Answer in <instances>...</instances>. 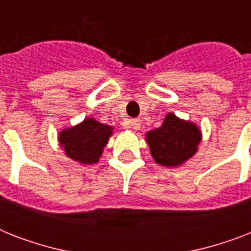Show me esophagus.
Segmentation results:
<instances>
[{"mask_svg":"<svg viewBox=\"0 0 251 251\" xmlns=\"http://www.w3.org/2000/svg\"><path fill=\"white\" fill-rule=\"evenodd\" d=\"M129 125L131 126L134 130H139V127H141V121H139V120H130Z\"/></svg>","mask_w":251,"mask_h":251,"instance_id":"obj_1","label":"esophagus"}]
</instances>
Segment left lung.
<instances>
[{"instance_id":"left-lung-1","label":"left lung","mask_w":251,"mask_h":251,"mask_svg":"<svg viewBox=\"0 0 251 251\" xmlns=\"http://www.w3.org/2000/svg\"><path fill=\"white\" fill-rule=\"evenodd\" d=\"M147 143L157 164L177 167L197 152L201 131L194 124L168 114L160 127L147 133Z\"/></svg>"}]
</instances>
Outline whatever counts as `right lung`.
I'll return each instance as SVG.
<instances>
[{
    "label": "right lung",
    "mask_w": 251,
    "mask_h": 251,
    "mask_svg": "<svg viewBox=\"0 0 251 251\" xmlns=\"http://www.w3.org/2000/svg\"><path fill=\"white\" fill-rule=\"evenodd\" d=\"M110 134V126L94 118H86L79 125L64 130L60 134V143L70 159L82 164H92L99 160Z\"/></svg>",
    "instance_id": "add662e5"
}]
</instances>
